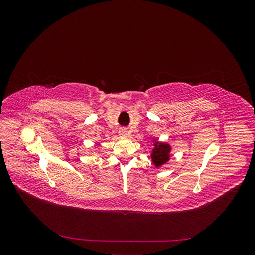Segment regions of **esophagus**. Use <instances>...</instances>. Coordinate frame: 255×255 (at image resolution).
I'll use <instances>...</instances> for the list:
<instances>
[{
  "instance_id": "1",
  "label": "esophagus",
  "mask_w": 255,
  "mask_h": 255,
  "mask_svg": "<svg viewBox=\"0 0 255 255\" xmlns=\"http://www.w3.org/2000/svg\"><path fill=\"white\" fill-rule=\"evenodd\" d=\"M119 135H120L121 137H127V136H128V130L125 129V128L120 129V130H119Z\"/></svg>"
}]
</instances>
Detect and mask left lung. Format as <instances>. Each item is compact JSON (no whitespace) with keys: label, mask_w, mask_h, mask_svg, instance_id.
<instances>
[{"label":"left lung","mask_w":255,"mask_h":255,"mask_svg":"<svg viewBox=\"0 0 255 255\" xmlns=\"http://www.w3.org/2000/svg\"><path fill=\"white\" fill-rule=\"evenodd\" d=\"M153 144L154 148L152 149L151 153V160L153 165L155 166V168H160L161 166L166 165L169 160H170V153H171V145L163 142V141H158L157 139H153Z\"/></svg>","instance_id":"1"}]
</instances>
